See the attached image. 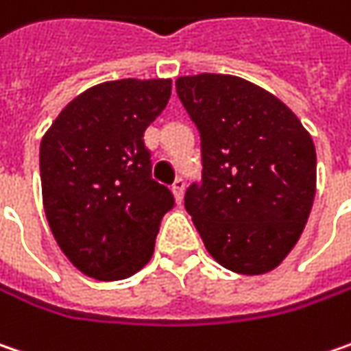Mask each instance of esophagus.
<instances>
[{
	"label": "esophagus",
	"mask_w": 351,
	"mask_h": 351,
	"mask_svg": "<svg viewBox=\"0 0 351 351\" xmlns=\"http://www.w3.org/2000/svg\"><path fill=\"white\" fill-rule=\"evenodd\" d=\"M171 191H173V195H176V202L178 203L184 202V191H185L184 180H176V184L171 185Z\"/></svg>",
	"instance_id": "34e87169"
}]
</instances>
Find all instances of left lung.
Segmentation results:
<instances>
[{"label":"left lung","instance_id":"left-lung-1","mask_svg":"<svg viewBox=\"0 0 351 351\" xmlns=\"http://www.w3.org/2000/svg\"><path fill=\"white\" fill-rule=\"evenodd\" d=\"M202 136V184L185 209L205 249L239 274L276 269L304 231L316 148L289 106L249 80L202 73L176 80Z\"/></svg>","mask_w":351,"mask_h":351}]
</instances>
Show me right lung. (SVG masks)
I'll return each instance as SVG.
<instances>
[{"label": "right lung", "mask_w": 351, "mask_h": 351, "mask_svg": "<svg viewBox=\"0 0 351 351\" xmlns=\"http://www.w3.org/2000/svg\"><path fill=\"white\" fill-rule=\"evenodd\" d=\"M169 97V79L100 82L73 98L45 132V215L64 256L90 278H128L154 254L173 195L152 180L144 132Z\"/></svg>", "instance_id": "1"}]
</instances>
